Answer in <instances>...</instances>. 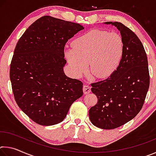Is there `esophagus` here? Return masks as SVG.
Wrapping results in <instances>:
<instances>
[{
	"instance_id": "obj_1",
	"label": "esophagus",
	"mask_w": 156,
	"mask_h": 156,
	"mask_svg": "<svg viewBox=\"0 0 156 156\" xmlns=\"http://www.w3.org/2000/svg\"><path fill=\"white\" fill-rule=\"evenodd\" d=\"M83 92L84 94H88L91 92V87L88 84H84L83 86Z\"/></svg>"
}]
</instances>
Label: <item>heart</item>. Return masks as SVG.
Masks as SVG:
<instances>
[{"label": "heart", "instance_id": "obj_1", "mask_svg": "<svg viewBox=\"0 0 156 156\" xmlns=\"http://www.w3.org/2000/svg\"><path fill=\"white\" fill-rule=\"evenodd\" d=\"M124 54L122 36L116 32L93 30L78 36L65 57L73 73L78 76L90 71L96 78H105L115 72Z\"/></svg>", "mask_w": 156, "mask_h": 156}]
</instances>
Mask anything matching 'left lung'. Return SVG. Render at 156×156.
<instances>
[{"label":"left lung","mask_w":156,"mask_h":156,"mask_svg":"<svg viewBox=\"0 0 156 156\" xmlns=\"http://www.w3.org/2000/svg\"><path fill=\"white\" fill-rule=\"evenodd\" d=\"M120 31L124 54L118 67L109 78L91 83L98 102L89 111L97 127L113 129L135 118L143 106L150 77L147 56L141 41L130 29L118 22H106Z\"/></svg>","instance_id":"8db88e82"}]
</instances>
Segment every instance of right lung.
<instances>
[{
	"instance_id": "obj_1",
	"label": "right lung",
	"mask_w": 156,
	"mask_h": 156,
	"mask_svg": "<svg viewBox=\"0 0 156 156\" xmlns=\"http://www.w3.org/2000/svg\"><path fill=\"white\" fill-rule=\"evenodd\" d=\"M83 30L78 23L44 16L18 41L10 65L13 94L20 109L38 125L61 122L83 96V83L63 71L65 44Z\"/></svg>"
}]
</instances>
